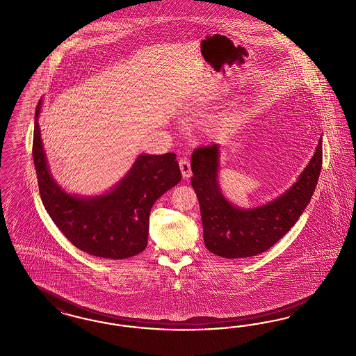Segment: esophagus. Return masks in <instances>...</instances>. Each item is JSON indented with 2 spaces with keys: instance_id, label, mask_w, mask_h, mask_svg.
<instances>
[{
  "instance_id": "esophagus-1",
  "label": "esophagus",
  "mask_w": 356,
  "mask_h": 356,
  "mask_svg": "<svg viewBox=\"0 0 356 356\" xmlns=\"http://www.w3.org/2000/svg\"><path fill=\"white\" fill-rule=\"evenodd\" d=\"M179 165H180V171H181L183 177H184V179L191 177V175H192L191 163H189V160H188L186 157H183V159H180V160H179Z\"/></svg>"
}]
</instances>
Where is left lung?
<instances>
[{"label":"left lung","instance_id":"obj_1","mask_svg":"<svg viewBox=\"0 0 356 356\" xmlns=\"http://www.w3.org/2000/svg\"><path fill=\"white\" fill-rule=\"evenodd\" d=\"M191 167L207 249L224 258L257 256L280 241L309 205L322 168V138L297 181L277 199L256 208L243 209L224 196L218 183L217 143L196 148Z\"/></svg>","mask_w":356,"mask_h":356}]
</instances>
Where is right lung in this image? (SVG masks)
<instances>
[{
    "label": "right lung",
    "instance_id": "1",
    "mask_svg": "<svg viewBox=\"0 0 356 356\" xmlns=\"http://www.w3.org/2000/svg\"><path fill=\"white\" fill-rule=\"evenodd\" d=\"M34 116L33 160L43 207L58 229L90 256L123 259L142 253L148 241L149 212L156 200L180 183L175 154H140L129 171L107 192L74 195L54 180L43 149L38 118Z\"/></svg>",
    "mask_w": 356,
    "mask_h": 356
}]
</instances>
